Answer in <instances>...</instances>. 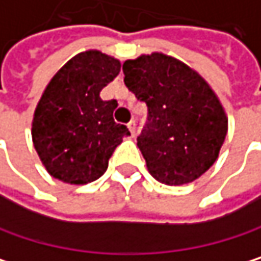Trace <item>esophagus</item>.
<instances>
[{
	"label": "esophagus",
	"mask_w": 261,
	"mask_h": 261,
	"mask_svg": "<svg viewBox=\"0 0 261 261\" xmlns=\"http://www.w3.org/2000/svg\"><path fill=\"white\" fill-rule=\"evenodd\" d=\"M128 129H129V133H132V136L136 135V122L135 120H132V122L128 123Z\"/></svg>",
	"instance_id": "1"
}]
</instances>
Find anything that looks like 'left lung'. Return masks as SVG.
<instances>
[{"label": "left lung", "instance_id": "8db88e82", "mask_svg": "<svg viewBox=\"0 0 261 261\" xmlns=\"http://www.w3.org/2000/svg\"><path fill=\"white\" fill-rule=\"evenodd\" d=\"M123 82L145 102L138 147L150 174L167 185L199 179L216 162L228 129L225 111L202 76L162 53L125 61Z\"/></svg>", "mask_w": 261, "mask_h": 261}]
</instances>
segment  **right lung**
I'll return each instance as SVG.
<instances>
[{"instance_id": "right-lung-1", "label": "right lung", "mask_w": 261, "mask_h": 261, "mask_svg": "<svg viewBox=\"0 0 261 261\" xmlns=\"http://www.w3.org/2000/svg\"><path fill=\"white\" fill-rule=\"evenodd\" d=\"M120 71V62L97 50L71 58L50 81L35 110L32 138L47 171L58 180L84 185L99 179L129 132L116 123L114 99L99 93Z\"/></svg>"}]
</instances>
